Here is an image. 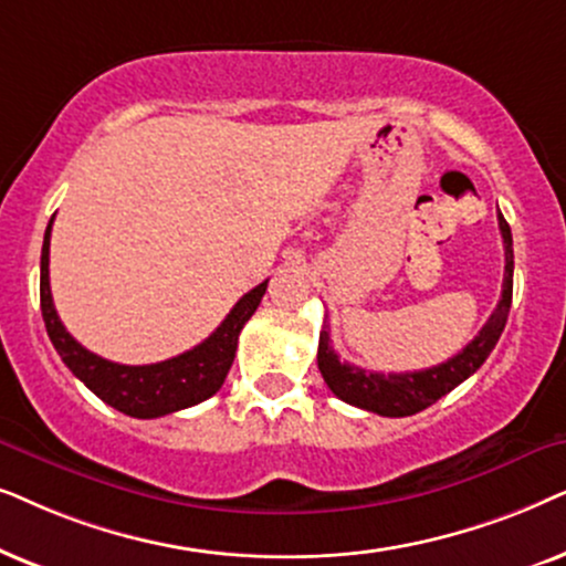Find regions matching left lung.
<instances>
[{
    "instance_id": "obj_1",
    "label": "left lung",
    "mask_w": 566,
    "mask_h": 566,
    "mask_svg": "<svg viewBox=\"0 0 566 566\" xmlns=\"http://www.w3.org/2000/svg\"><path fill=\"white\" fill-rule=\"evenodd\" d=\"M500 220V232L504 243V282H502V297L496 303L494 313L489 315L484 328L479 331V336L465 346L463 352H458L455 357H450L442 365L429 367V370L419 373H370L354 367L349 361L338 359V354L331 346L328 334V315L323 321V331L318 338V370L326 380V386L334 390V396L342 401L357 406V409L380 413V417H411L427 406H432L437 398L448 396L455 386H461L465 378H471L473 373L484 365L489 354L500 342L504 323H507L510 305H512V232L510 224L502 214H496Z\"/></svg>"
}]
</instances>
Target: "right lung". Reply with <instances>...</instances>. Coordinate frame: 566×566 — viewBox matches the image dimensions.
<instances>
[{"label": "right lung", "mask_w": 566, "mask_h": 566, "mask_svg": "<svg viewBox=\"0 0 566 566\" xmlns=\"http://www.w3.org/2000/svg\"><path fill=\"white\" fill-rule=\"evenodd\" d=\"M51 222H54V217H51ZM51 222L46 235H43L41 251V313L51 344H54L64 365L101 401L137 419L165 417V413L188 409V406H196L214 396L222 388L224 378H228L232 359H235L240 331L259 307L269 279L240 297L235 307L228 313V318L220 323V328L193 349L178 354L172 359L155 361V365H118V361L103 359L87 352L59 321L49 284Z\"/></svg>", "instance_id": "right-lung-1"}]
</instances>
